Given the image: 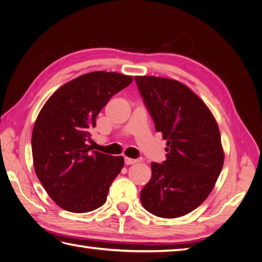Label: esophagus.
<instances>
[{"label": "esophagus", "instance_id": "obj_1", "mask_svg": "<svg viewBox=\"0 0 262 262\" xmlns=\"http://www.w3.org/2000/svg\"><path fill=\"white\" fill-rule=\"evenodd\" d=\"M138 161L137 159H132V158H129V157H124V163H125V165H132V164H135V163H137Z\"/></svg>", "mask_w": 262, "mask_h": 262}]
</instances>
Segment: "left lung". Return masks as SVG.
<instances>
[{
  "label": "left lung",
  "mask_w": 262,
  "mask_h": 262,
  "mask_svg": "<svg viewBox=\"0 0 262 262\" xmlns=\"http://www.w3.org/2000/svg\"><path fill=\"white\" fill-rule=\"evenodd\" d=\"M135 80L156 131L167 141L166 161L151 163L152 175L141 190V204L155 216H184L207 199L222 172L217 122L185 84L152 76Z\"/></svg>",
  "instance_id": "8db88e82"
}]
</instances>
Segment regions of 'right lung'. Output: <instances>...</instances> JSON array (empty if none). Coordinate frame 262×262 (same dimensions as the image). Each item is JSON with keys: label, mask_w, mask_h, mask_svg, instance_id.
Segmentation results:
<instances>
[{"label": "right lung", "mask_w": 262, "mask_h": 262, "mask_svg": "<svg viewBox=\"0 0 262 262\" xmlns=\"http://www.w3.org/2000/svg\"><path fill=\"white\" fill-rule=\"evenodd\" d=\"M132 80L116 72L86 73L58 88L40 110L31 136L34 167L62 209L88 212L105 204L124 158L92 150L87 143L101 108Z\"/></svg>", "instance_id": "1"}]
</instances>
